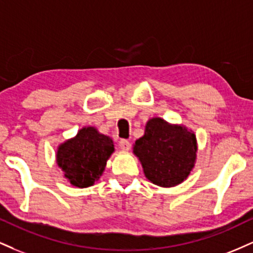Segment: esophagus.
Instances as JSON below:
<instances>
[{"label":"esophagus","mask_w":253,"mask_h":253,"mask_svg":"<svg viewBox=\"0 0 253 253\" xmlns=\"http://www.w3.org/2000/svg\"><path fill=\"white\" fill-rule=\"evenodd\" d=\"M119 146H120L121 150L127 152V151H129V148H130V142L128 141V140L123 139V140H120V141H119Z\"/></svg>","instance_id":"esophagus-1"}]
</instances>
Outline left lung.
<instances>
[{"label":"left lung","mask_w":253,"mask_h":253,"mask_svg":"<svg viewBox=\"0 0 253 253\" xmlns=\"http://www.w3.org/2000/svg\"><path fill=\"white\" fill-rule=\"evenodd\" d=\"M198 144L192 129L159 117L146 123L145 133L133 145L145 176L160 187H174L186 180L197 161Z\"/></svg>","instance_id":"left-lung-1"}]
</instances>
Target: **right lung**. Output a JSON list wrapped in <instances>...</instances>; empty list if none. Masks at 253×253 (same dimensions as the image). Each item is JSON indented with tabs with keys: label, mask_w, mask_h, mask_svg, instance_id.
Returning a JSON list of instances; mask_svg holds the SVG:
<instances>
[{
	"label": "right lung",
	"mask_w": 253,
	"mask_h": 253,
	"mask_svg": "<svg viewBox=\"0 0 253 253\" xmlns=\"http://www.w3.org/2000/svg\"><path fill=\"white\" fill-rule=\"evenodd\" d=\"M114 151L111 136L94 126H84L77 135L57 146L55 159L72 186L86 188L99 180Z\"/></svg>",
	"instance_id": "1"
}]
</instances>
